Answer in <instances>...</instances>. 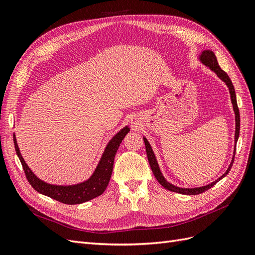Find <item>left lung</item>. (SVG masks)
<instances>
[{
	"mask_svg": "<svg viewBox=\"0 0 255 255\" xmlns=\"http://www.w3.org/2000/svg\"><path fill=\"white\" fill-rule=\"evenodd\" d=\"M198 59L200 60V63L203 64L204 66H206L207 68H210L213 72L216 73V75L218 76V78L222 81L225 82V84L228 86L229 91H230V97H231V102H232L233 105V111L235 114V136H234V141H235V145H234V152H233V157L232 160H231V163L227 169V171L223 173L219 179L215 180L214 182L210 183L208 185H205V186H201V187H195V188H183V187H179V186H175V185L169 183L161 173L158 163L156 160L155 157V154L153 152L152 146L150 144V142L148 141V139L143 136V141L145 144V151H146V156H148V160H149V164L150 167L152 169V172L153 174L155 175L156 180L158 181V183L163 186L164 188L170 190V191H174L177 192V194H182V195H188V196H194V195H199V194H202L205 190L210 189L211 187H213L214 185L219 182L221 179L225 177L229 171L231 170V168H232L233 165V161H234V156H235V150H236V143L238 140V137H239V128H241V118H239V111H238V106H237V101H236V95H235V89L234 86L232 84V81L229 78V75L222 70V69L219 67L218 65V61L217 58H216L215 54L213 51L211 50H204L202 51V53L200 54Z\"/></svg>",
	"mask_w": 255,
	"mask_h": 255,
	"instance_id": "obj_1",
	"label": "left lung"
}]
</instances>
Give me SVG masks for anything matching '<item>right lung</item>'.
<instances>
[{
  "mask_svg": "<svg viewBox=\"0 0 255 255\" xmlns=\"http://www.w3.org/2000/svg\"><path fill=\"white\" fill-rule=\"evenodd\" d=\"M129 132V128L127 126L121 128L112 139L106 144L104 152L100 158L99 163L95 169L94 173L90 175L89 179L82 183L74 185H55L49 184L40 180L27 166L24 158L22 157L20 149L17 143L16 135L13 134V143L16 148L17 155L21 161L23 170L25 172L26 179L32 185V187L37 190L39 194L48 196L56 201L65 204H81L87 202L89 200L102 195L106 189L107 185L111 180L114 159L117 153V150L123 138Z\"/></svg>",
  "mask_w": 255,
  "mask_h": 255,
  "instance_id": "1",
  "label": "right lung"
}]
</instances>
